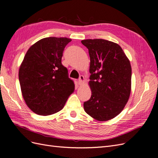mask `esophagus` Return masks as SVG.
I'll use <instances>...</instances> for the list:
<instances>
[{
    "mask_svg": "<svg viewBox=\"0 0 158 158\" xmlns=\"http://www.w3.org/2000/svg\"><path fill=\"white\" fill-rule=\"evenodd\" d=\"M85 82V78H84V76L83 75H81L79 77V83L80 85H82L83 83H84Z\"/></svg>",
    "mask_w": 158,
    "mask_h": 158,
    "instance_id": "34e87169",
    "label": "esophagus"
}]
</instances>
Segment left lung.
Wrapping results in <instances>:
<instances>
[{
	"mask_svg": "<svg viewBox=\"0 0 158 158\" xmlns=\"http://www.w3.org/2000/svg\"><path fill=\"white\" fill-rule=\"evenodd\" d=\"M88 48L91 97L83 104L85 112L96 120L114 118L123 110L131 90L130 61L120 46L96 39L81 40Z\"/></svg>",
	"mask_w": 158,
	"mask_h": 158,
	"instance_id": "obj_1",
	"label": "left lung"
}]
</instances>
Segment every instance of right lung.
Returning <instances> with one entry per match:
<instances>
[{"label":"right lung","instance_id":"obj_1","mask_svg":"<svg viewBox=\"0 0 158 158\" xmlns=\"http://www.w3.org/2000/svg\"><path fill=\"white\" fill-rule=\"evenodd\" d=\"M71 41L66 37L44 38L25 54L19 81L25 104L34 113L49 115L58 112L73 93V81L62 64L64 50Z\"/></svg>","mask_w":158,"mask_h":158}]
</instances>
